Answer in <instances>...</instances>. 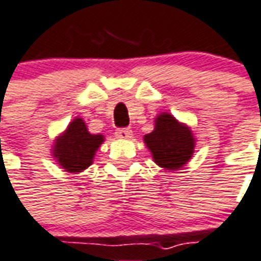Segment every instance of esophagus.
Returning <instances> with one entry per match:
<instances>
[{
  "mask_svg": "<svg viewBox=\"0 0 261 261\" xmlns=\"http://www.w3.org/2000/svg\"><path fill=\"white\" fill-rule=\"evenodd\" d=\"M114 134H116L117 138L127 140V138H131V136H133V131H131V128H118V130H116Z\"/></svg>",
  "mask_w": 261,
  "mask_h": 261,
  "instance_id": "34e87169",
  "label": "esophagus"
}]
</instances>
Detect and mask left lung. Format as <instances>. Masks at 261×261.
Wrapping results in <instances>:
<instances>
[{"label": "left lung", "instance_id": "1", "mask_svg": "<svg viewBox=\"0 0 261 261\" xmlns=\"http://www.w3.org/2000/svg\"><path fill=\"white\" fill-rule=\"evenodd\" d=\"M144 143L156 165L165 169H179L194 154L195 138L189 127L174 116L161 113L155 118V128L144 137Z\"/></svg>", "mask_w": 261, "mask_h": 261}]
</instances>
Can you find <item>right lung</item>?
<instances>
[{
  "label": "right lung",
  "mask_w": 261,
  "mask_h": 261,
  "mask_svg": "<svg viewBox=\"0 0 261 261\" xmlns=\"http://www.w3.org/2000/svg\"><path fill=\"white\" fill-rule=\"evenodd\" d=\"M103 141L105 137L90 134L86 123L77 117L70 121L66 131L55 140L52 154L62 168L77 174L92 165L94 154Z\"/></svg>",
  "instance_id": "obj_1"
}]
</instances>
